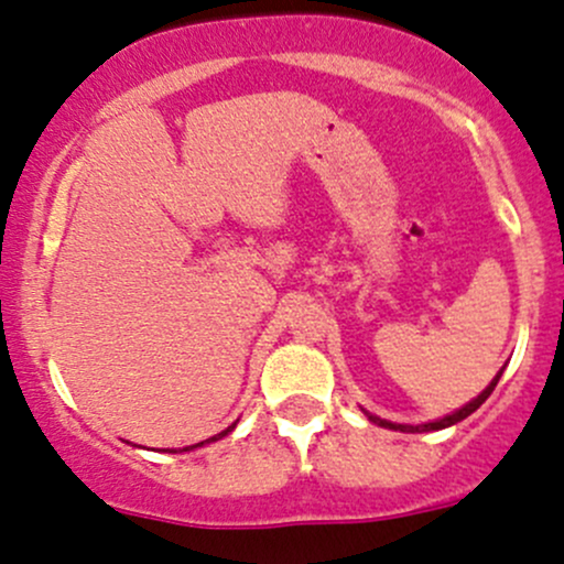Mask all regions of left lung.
Instances as JSON below:
<instances>
[{"instance_id": "1", "label": "left lung", "mask_w": 564, "mask_h": 564, "mask_svg": "<svg viewBox=\"0 0 564 564\" xmlns=\"http://www.w3.org/2000/svg\"><path fill=\"white\" fill-rule=\"evenodd\" d=\"M500 376H502V370L497 372L495 376V381L489 383V387H486L481 394L476 397V400H470L467 402V405H462L459 411H454L452 416H443V419H437V422H426V424H394V422H387V419H381V416H372V413H367L365 411V416L370 419L372 424H378V426H387V430H400V432H432V430H446V426H452V424H456V422H462V419H467L470 416L473 411H478V408L484 405L486 402V397L491 394V391H495V387H497V381H500Z\"/></svg>"}]
</instances>
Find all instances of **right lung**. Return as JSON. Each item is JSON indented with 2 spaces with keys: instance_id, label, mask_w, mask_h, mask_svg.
<instances>
[{
  "instance_id": "obj_1",
  "label": "right lung",
  "mask_w": 564,
  "mask_h": 564,
  "mask_svg": "<svg viewBox=\"0 0 564 564\" xmlns=\"http://www.w3.org/2000/svg\"><path fill=\"white\" fill-rule=\"evenodd\" d=\"M235 424H237V422H235ZM235 424H232V426H227V430H224V432H218V435H213V437H207V441L197 443V446H205V443H213V441H221L224 435H229V432L235 430ZM197 446H186V448H183V452H192V448H197Z\"/></svg>"
}]
</instances>
